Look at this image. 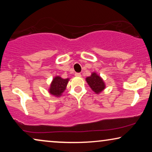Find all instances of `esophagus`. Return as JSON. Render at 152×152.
<instances>
[{"instance_id": "esophagus-1", "label": "esophagus", "mask_w": 152, "mask_h": 152, "mask_svg": "<svg viewBox=\"0 0 152 152\" xmlns=\"http://www.w3.org/2000/svg\"><path fill=\"white\" fill-rule=\"evenodd\" d=\"M75 75L76 77H81L82 75H81V73H80V72H76L75 74Z\"/></svg>"}]
</instances>
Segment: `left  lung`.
<instances>
[{"mask_svg":"<svg viewBox=\"0 0 152 152\" xmlns=\"http://www.w3.org/2000/svg\"><path fill=\"white\" fill-rule=\"evenodd\" d=\"M86 82L91 89L96 93L102 92L105 88L104 83L102 79L99 75H97L95 72H93L90 77H88L86 78Z\"/></svg>","mask_w":152,"mask_h":152,"instance_id":"left-lung-1","label":"left lung"}]
</instances>
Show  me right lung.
<instances>
[{
  "mask_svg": "<svg viewBox=\"0 0 152 152\" xmlns=\"http://www.w3.org/2000/svg\"><path fill=\"white\" fill-rule=\"evenodd\" d=\"M68 79H62L60 77H56L51 83L49 92L52 95L59 97L65 91L68 82Z\"/></svg>",
  "mask_w": 152,
  "mask_h": 152,
  "instance_id": "right-lung-1",
  "label": "right lung"
}]
</instances>
